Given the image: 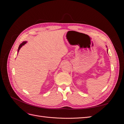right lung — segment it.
I'll return each instance as SVG.
<instances>
[{"instance_id":"add662e5","label":"right lung","mask_w":124,"mask_h":124,"mask_svg":"<svg viewBox=\"0 0 124 124\" xmlns=\"http://www.w3.org/2000/svg\"><path fill=\"white\" fill-rule=\"evenodd\" d=\"M26 41H24V42H22L20 46H19V47H18V52H19V51H20V48H21V47L23 46H24V45L25 44H26Z\"/></svg>"}]
</instances>
